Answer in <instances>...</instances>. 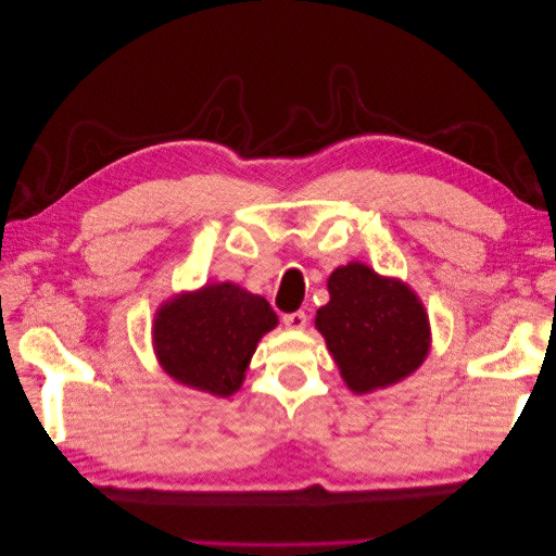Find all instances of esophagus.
Segmentation results:
<instances>
[{
	"label": "esophagus",
	"instance_id": "34e87169",
	"mask_svg": "<svg viewBox=\"0 0 556 556\" xmlns=\"http://www.w3.org/2000/svg\"><path fill=\"white\" fill-rule=\"evenodd\" d=\"M306 323H308V317H306V313H304V311H296V313L282 315V325L288 327V329H292V331L306 329Z\"/></svg>",
	"mask_w": 556,
	"mask_h": 556
}]
</instances>
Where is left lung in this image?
Masks as SVG:
<instances>
[{
	"label": "left lung",
	"mask_w": 556,
	"mask_h": 556,
	"mask_svg": "<svg viewBox=\"0 0 556 556\" xmlns=\"http://www.w3.org/2000/svg\"><path fill=\"white\" fill-rule=\"evenodd\" d=\"M327 290L329 304L315 313V329L352 394L384 390L425 364L431 325L408 282L348 262L333 268Z\"/></svg>",
	"instance_id": "obj_1"
}]
</instances>
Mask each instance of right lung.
Instances as JSON below:
<instances>
[{
  "label": "right lung",
  "instance_id": "1",
  "mask_svg": "<svg viewBox=\"0 0 556 556\" xmlns=\"http://www.w3.org/2000/svg\"><path fill=\"white\" fill-rule=\"evenodd\" d=\"M278 315L260 294L233 282H206L164 299L153 317V350L178 384L215 396L241 390L262 336Z\"/></svg>",
  "mask_w": 556,
  "mask_h": 556
}]
</instances>
